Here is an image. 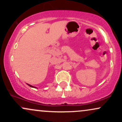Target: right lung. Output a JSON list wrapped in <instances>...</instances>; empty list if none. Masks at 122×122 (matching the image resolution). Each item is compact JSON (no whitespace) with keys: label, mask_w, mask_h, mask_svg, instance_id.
I'll return each instance as SVG.
<instances>
[{"label":"right lung","mask_w":122,"mask_h":122,"mask_svg":"<svg viewBox=\"0 0 122 122\" xmlns=\"http://www.w3.org/2000/svg\"><path fill=\"white\" fill-rule=\"evenodd\" d=\"M27 84L29 85V86H30V87H31V88H37V87H36V86H32L31 85H30V84Z\"/></svg>","instance_id":"right-lung-1"}]
</instances>
